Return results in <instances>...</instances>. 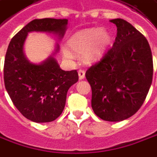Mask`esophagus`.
I'll use <instances>...</instances> for the list:
<instances>
[{
  "label": "esophagus",
  "instance_id": "34e87169",
  "mask_svg": "<svg viewBox=\"0 0 157 157\" xmlns=\"http://www.w3.org/2000/svg\"><path fill=\"white\" fill-rule=\"evenodd\" d=\"M78 75L79 79H80V80H82V79H84V77H85V71L83 70H79Z\"/></svg>",
  "mask_w": 157,
  "mask_h": 157
}]
</instances>
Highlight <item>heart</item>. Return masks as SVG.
Masks as SVG:
<instances>
[{
  "instance_id": "heart-1",
  "label": "heart",
  "mask_w": 157,
  "mask_h": 157,
  "mask_svg": "<svg viewBox=\"0 0 157 157\" xmlns=\"http://www.w3.org/2000/svg\"><path fill=\"white\" fill-rule=\"evenodd\" d=\"M111 42L107 31L101 28H89L77 32L68 40V47L73 52L82 54L86 63H93L103 56ZM65 58L70 59L73 54L69 49H63Z\"/></svg>"
}]
</instances>
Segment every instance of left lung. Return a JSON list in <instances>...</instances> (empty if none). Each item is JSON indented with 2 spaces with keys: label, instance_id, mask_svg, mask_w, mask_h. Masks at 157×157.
I'll use <instances>...</instances> for the list:
<instances>
[{
  "label": "left lung",
  "instance_id": "obj_1",
  "mask_svg": "<svg viewBox=\"0 0 157 157\" xmlns=\"http://www.w3.org/2000/svg\"><path fill=\"white\" fill-rule=\"evenodd\" d=\"M113 47L86 71L92 88V108L105 121L118 122L134 115L145 101L153 78V59L146 38L122 19Z\"/></svg>",
  "mask_w": 157,
  "mask_h": 157
}]
</instances>
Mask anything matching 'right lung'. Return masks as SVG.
Wrapping results in <instances>:
<instances>
[{
	"mask_svg": "<svg viewBox=\"0 0 157 157\" xmlns=\"http://www.w3.org/2000/svg\"><path fill=\"white\" fill-rule=\"evenodd\" d=\"M66 19H39L29 22L12 38L4 63V83L13 105L20 113L37 123L52 122L64 109L67 92L78 81L76 70L60 69L54 55L39 64L33 63L24 53L28 33L42 32L56 34L59 39L67 29Z\"/></svg>",
	"mask_w": 157,
	"mask_h": 157,
	"instance_id": "add662e5",
	"label": "right lung"
}]
</instances>
